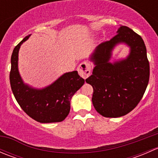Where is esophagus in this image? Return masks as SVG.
<instances>
[{"mask_svg": "<svg viewBox=\"0 0 158 158\" xmlns=\"http://www.w3.org/2000/svg\"><path fill=\"white\" fill-rule=\"evenodd\" d=\"M78 72L80 76H82L83 79H86L90 76L91 65L86 62H83L78 67Z\"/></svg>", "mask_w": 158, "mask_h": 158, "instance_id": "1", "label": "esophagus"}]
</instances>
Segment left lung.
<instances>
[{
  "label": "left lung",
  "instance_id": "1",
  "mask_svg": "<svg viewBox=\"0 0 158 158\" xmlns=\"http://www.w3.org/2000/svg\"><path fill=\"white\" fill-rule=\"evenodd\" d=\"M122 42L130 47L129 56L110 63L112 49ZM90 60L95 66L85 82L93 88L92 101L95 110L106 118L121 117L131 111L142 98L150 76L147 49L141 36L121 26L114 37L96 47Z\"/></svg>",
  "mask_w": 158,
  "mask_h": 158
}]
</instances>
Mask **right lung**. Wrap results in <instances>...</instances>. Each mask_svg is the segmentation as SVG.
I'll use <instances>...</instances> for the list:
<instances>
[{"label": "right lung", "instance_id": "1", "mask_svg": "<svg viewBox=\"0 0 158 158\" xmlns=\"http://www.w3.org/2000/svg\"><path fill=\"white\" fill-rule=\"evenodd\" d=\"M30 36L16 46L11 55V89L19 106L35 121L40 123L62 122L69 114L72 97L82 86L85 80L77 71H73L65 73L42 89L32 88L23 83L18 71V52L21 44Z\"/></svg>", "mask_w": 158, "mask_h": 158}]
</instances>
